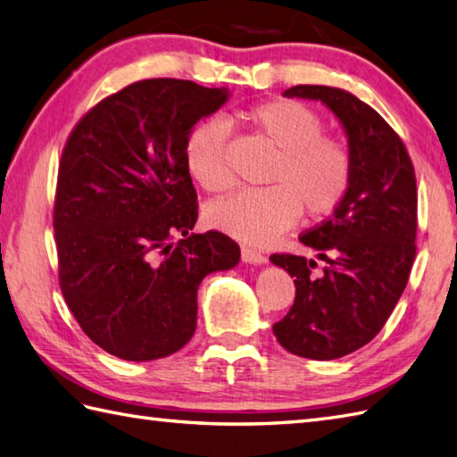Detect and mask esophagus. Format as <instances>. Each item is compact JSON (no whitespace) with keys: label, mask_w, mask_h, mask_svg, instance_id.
Segmentation results:
<instances>
[{"label":"esophagus","mask_w":457,"mask_h":457,"mask_svg":"<svg viewBox=\"0 0 457 457\" xmlns=\"http://www.w3.org/2000/svg\"><path fill=\"white\" fill-rule=\"evenodd\" d=\"M241 259H244L245 263H253V265L267 263V257L261 253V251H257L253 247H247V245L241 247Z\"/></svg>","instance_id":"esophagus-1"}]
</instances>
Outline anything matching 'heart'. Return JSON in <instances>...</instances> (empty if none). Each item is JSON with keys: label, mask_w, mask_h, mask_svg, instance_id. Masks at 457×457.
I'll list each match as a JSON object with an SVG mask.
<instances>
[{"label": "heart", "mask_w": 457, "mask_h": 457, "mask_svg": "<svg viewBox=\"0 0 457 457\" xmlns=\"http://www.w3.org/2000/svg\"><path fill=\"white\" fill-rule=\"evenodd\" d=\"M236 120L277 149L269 170V188H245L208 204L212 228L249 244H267L300 218L322 220L342 206L353 182V154L342 139L329 137L326 123L310 105L277 98L236 112ZM184 162L204 190L231 187L228 129L220 121H202L184 141Z\"/></svg>", "instance_id": "1"}]
</instances>
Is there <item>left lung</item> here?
Returning a JSON list of instances; mask_svg holds the SVG:
<instances>
[{
	"label": "left lung",
	"instance_id": "obj_1",
	"mask_svg": "<svg viewBox=\"0 0 457 457\" xmlns=\"http://www.w3.org/2000/svg\"><path fill=\"white\" fill-rule=\"evenodd\" d=\"M288 98L320 100L336 113L353 154V182L332 218L298 239L314 259L275 253L295 278L288 314L273 326L278 344L308 359H337L381 332L404 293L416 257L419 194L403 139L371 105L329 86L300 84Z\"/></svg>",
	"mask_w": 457,
	"mask_h": 457
}]
</instances>
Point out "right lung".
Segmentation results:
<instances>
[{"mask_svg": "<svg viewBox=\"0 0 457 457\" xmlns=\"http://www.w3.org/2000/svg\"><path fill=\"white\" fill-rule=\"evenodd\" d=\"M226 100V88L139 80L68 135L53 213L58 283L84 334L115 357L179 352L196 329L202 278L237 265L226 234H190L198 196L184 162L190 129Z\"/></svg>", "mask_w": 457, "mask_h": 457, "instance_id": "add662e5", "label": "right lung"}]
</instances>
